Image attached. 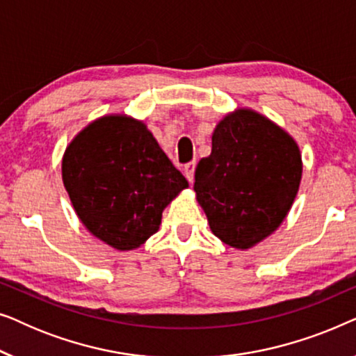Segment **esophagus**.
<instances>
[{
    "label": "esophagus",
    "mask_w": 356,
    "mask_h": 356,
    "mask_svg": "<svg viewBox=\"0 0 356 356\" xmlns=\"http://www.w3.org/2000/svg\"><path fill=\"white\" fill-rule=\"evenodd\" d=\"M194 170H196V162H189L184 165V177L188 178L189 183L194 181Z\"/></svg>",
    "instance_id": "34e87169"
}]
</instances>
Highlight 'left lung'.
<instances>
[{
    "instance_id": "left-lung-1",
    "label": "left lung",
    "mask_w": 356,
    "mask_h": 356,
    "mask_svg": "<svg viewBox=\"0 0 356 356\" xmlns=\"http://www.w3.org/2000/svg\"><path fill=\"white\" fill-rule=\"evenodd\" d=\"M301 173L296 140L264 115L238 108L213 129L212 152L197 163L194 191L213 235L250 250L284 222Z\"/></svg>"
}]
</instances>
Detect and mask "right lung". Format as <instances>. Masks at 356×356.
<instances>
[{
    "label": "right lung",
    "instance_id": "right-lung-1",
    "mask_svg": "<svg viewBox=\"0 0 356 356\" xmlns=\"http://www.w3.org/2000/svg\"><path fill=\"white\" fill-rule=\"evenodd\" d=\"M63 184L87 230L131 251L162 223L163 209L189 184L140 120L100 116L65 150Z\"/></svg>",
    "mask_w": 356,
    "mask_h": 356
}]
</instances>
